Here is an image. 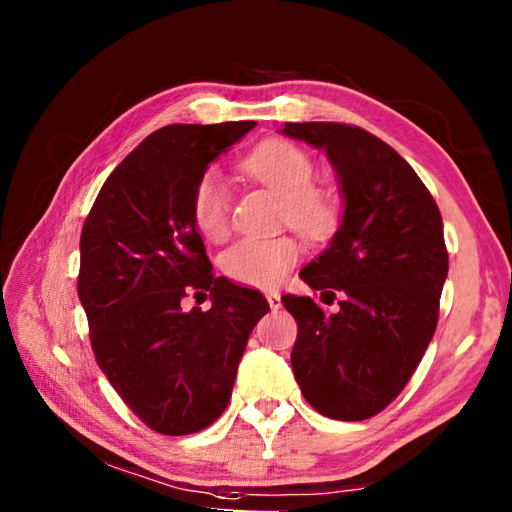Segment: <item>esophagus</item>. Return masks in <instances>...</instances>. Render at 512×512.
Instances as JSON below:
<instances>
[{"label": "esophagus", "mask_w": 512, "mask_h": 512, "mask_svg": "<svg viewBox=\"0 0 512 512\" xmlns=\"http://www.w3.org/2000/svg\"><path fill=\"white\" fill-rule=\"evenodd\" d=\"M266 300H268V305H271V309L275 311V309H280L282 307V300H280V293H275V291H271L266 296Z\"/></svg>", "instance_id": "esophagus-1"}]
</instances>
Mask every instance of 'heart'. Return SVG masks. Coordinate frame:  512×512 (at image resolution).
Returning <instances> with one entry per match:
<instances>
[{"label":"heart","mask_w":512,"mask_h":512,"mask_svg":"<svg viewBox=\"0 0 512 512\" xmlns=\"http://www.w3.org/2000/svg\"><path fill=\"white\" fill-rule=\"evenodd\" d=\"M241 169L257 183L287 198V219L305 239H323L332 232L336 216L334 198L311 187L314 162L296 144L268 140L250 151ZM230 192L219 173H205L192 196V219L203 237L219 241L228 235ZM300 250L289 237L244 239L221 255L225 277L244 287L273 289L298 262Z\"/></svg>","instance_id":"heart-1"}]
</instances>
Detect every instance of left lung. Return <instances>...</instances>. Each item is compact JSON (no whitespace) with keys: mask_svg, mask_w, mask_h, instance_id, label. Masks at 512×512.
I'll return each mask as SVG.
<instances>
[{"mask_svg":"<svg viewBox=\"0 0 512 512\" xmlns=\"http://www.w3.org/2000/svg\"><path fill=\"white\" fill-rule=\"evenodd\" d=\"M280 133L327 153L343 216L300 280L339 309L282 296L298 320L291 368L305 400L334 420H366L402 393L438 323L447 248L438 205L400 153L348 124L305 121Z\"/></svg>","mask_w":512,"mask_h":512,"instance_id":"8db88e82","label":"left lung"}]
</instances>
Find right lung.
<instances>
[{"label": "right lung", "mask_w": 512, "mask_h": 512, "mask_svg": "<svg viewBox=\"0 0 512 512\" xmlns=\"http://www.w3.org/2000/svg\"><path fill=\"white\" fill-rule=\"evenodd\" d=\"M255 121L173 124L110 173L81 232L79 298L99 368L146 427L196 433L230 402L239 361L268 302L214 277L192 219L198 180ZM194 290L213 307L183 312Z\"/></svg>", "instance_id": "obj_1"}]
</instances>
